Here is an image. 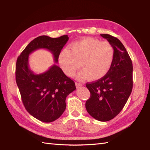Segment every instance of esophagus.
Wrapping results in <instances>:
<instances>
[{
	"mask_svg": "<svg viewBox=\"0 0 150 150\" xmlns=\"http://www.w3.org/2000/svg\"><path fill=\"white\" fill-rule=\"evenodd\" d=\"M75 85H76V87H77V88H81V87H82V86H83V84H81V83H80V82H75Z\"/></svg>",
	"mask_w": 150,
	"mask_h": 150,
	"instance_id": "1",
	"label": "esophagus"
}]
</instances>
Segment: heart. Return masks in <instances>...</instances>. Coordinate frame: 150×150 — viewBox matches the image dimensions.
<instances>
[{"label": "heart", "instance_id": "obj_1", "mask_svg": "<svg viewBox=\"0 0 150 150\" xmlns=\"http://www.w3.org/2000/svg\"><path fill=\"white\" fill-rule=\"evenodd\" d=\"M60 52L58 61L63 72L72 77L80 68L77 78L84 80L90 77L97 81L106 75L112 64L114 50L111 44L106 41L100 42L93 38H84L75 41Z\"/></svg>", "mask_w": 150, "mask_h": 150}]
</instances>
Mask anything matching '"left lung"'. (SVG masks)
I'll use <instances>...</instances> for the list:
<instances>
[{
	"mask_svg": "<svg viewBox=\"0 0 150 150\" xmlns=\"http://www.w3.org/2000/svg\"><path fill=\"white\" fill-rule=\"evenodd\" d=\"M114 50L112 64L107 74L86 87L90 97L86 102L88 113L97 120L106 122L119 114L132 93L133 64L128 53L116 37L101 34Z\"/></svg>",
	"mask_w": 150,
	"mask_h": 150,
	"instance_id": "obj_1",
	"label": "left lung"
}]
</instances>
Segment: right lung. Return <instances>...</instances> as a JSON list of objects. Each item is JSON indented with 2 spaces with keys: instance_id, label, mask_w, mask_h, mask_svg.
I'll return each instance as SVG.
<instances>
[{
  "instance_id": "1",
  "label": "right lung",
  "mask_w": 150,
  "mask_h": 150,
  "mask_svg": "<svg viewBox=\"0 0 150 150\" xmlns=\"http://www.w3.org/2000/svg\"><path fill=\"white\" fill-rule=\"evenodd\" d=\"M68 39V35L38 37L25 47L17 60L16 82L22 103L28 113L44 122H53L62 115L66 107V97L76 87L55 64L45 72L34 73L29 66V55L35 50L45 49L52 53L57 63L59 53Z\"/></svg>"
}]
</instances>
